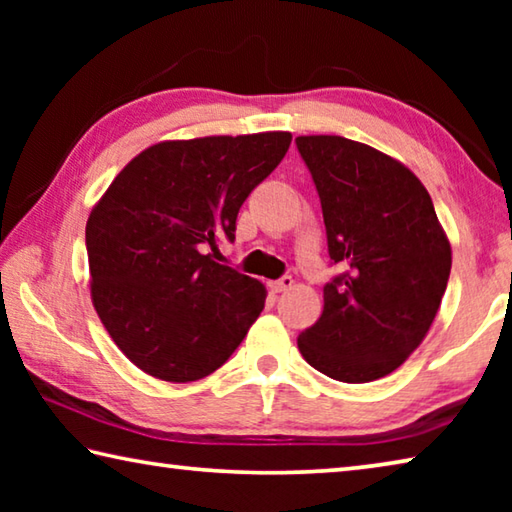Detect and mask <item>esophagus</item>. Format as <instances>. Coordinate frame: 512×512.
I'll return each mask as SVG.
<instances>
[{"label":"esophagus","mask_w":512,"mask_h":512,"mask_svg":"<svg viewBox=\"0 0 512 512\" xmlns=\"http://www.w3.org/2000/svg\"><path fill=\"white\" fill-rule=\"evenodd\" d=\"M293 287V277L291 275H282L280 280H275V282H271V289L275 291V293H282V291H289Z\"/></svg>","instance_id":"obj_1"}]
</instances>
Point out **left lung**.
I'll list each match as a JSON object with an SVG mask.
<instances>
[{"instance_id":"1","label":"left lung","mask_w":512,"mask_h":512,"mask_svg":"<svg viewBox=\"0 0 512 512\" xmlns=\"http://www.w3.org/2000/svg\"><path fill=\"white\" fill-rule=\"evenodd\" d=\"M323 207L327 253L343 273L323 314L298 336L302 357L345 384L391 375L427 336L445 296L452 248L413 173L339 135L296 137Z\"/></svg>"}]
</instances>
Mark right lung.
Instances as JSON below:
<instances>
[{
	"label": "right lung",
	"instance_id": "right-lung-1",
	"mask_svg": "<svg viewBox=\"0 0 512 512\" xmlns=\"http://www.w3.org/2000/svg\"><path fill=\"white\" fill-rule=\"evenodd\" d=\"M291 133L160 142L121 169L94 207L85 246L92 302L110 339L146 375L203 379L262 314L266 289L212 259L235 241L250 192Z\"/></svg>",
	"mask_w": 512,
	"mask_h": 512
}]
</instances>
